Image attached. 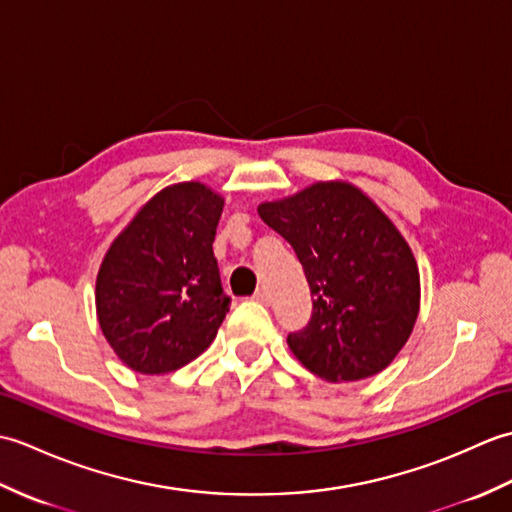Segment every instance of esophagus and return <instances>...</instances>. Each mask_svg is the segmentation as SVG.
I'll use <instances>...</instances> for the list:
<instances>
[{
	"mask_svg": "<svg viewBox=\"0 0 512 512\" xmlns=\"http://www.w3.org/2000/svg\"><path fill=\"white\" fill-rule=\"evenodd\" d=\"M253 299L259 301V303H264V306H268V303H270V292H268V288H257Z\"/></svg>",
	"mask_w": 512,
	"mask_h": 512,
	"instance_id": "obj_1",
	"label": "esophagus"
}]
</instances>
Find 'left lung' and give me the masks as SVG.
<instances>
[{
	"mask_svg": "<svg viewBox=\"0 0 512 512\" xmlns=\"http://www.w3.org/2000/svg\"><path fill=\"white\" fill-rule=\"evenodd\" d=\"M257 213L295 250L310 286V321L288 334L290 350L328 380L383 372L420 308L416 259L396 226L345 182H317Z\"/></svg>",
	"mask_w": 512,
	"mask_h": 512,
	"instance_id": "1",
	"label": "left lung"
}]
</instances>
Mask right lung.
Here are the masks:
<instances>
[{
	"mask_svg": "<svg viewBox=\"0 0 512 512\" xmlns=\"http://www.w3.org/2000/svg\"><path fill=\"white\" fill-rule=\"evenodd\" d=\"M222 209L204 184H173L107 250L96 312L107 343L134 372H176L213 343L231 308L213 255Z\"/></svg>",
	"mask_w": 512,
	"mask_h": 512,
	"instance_id": "1",
	"label": "right lung"
}]
</instances>
